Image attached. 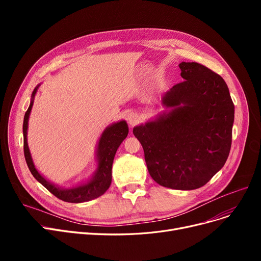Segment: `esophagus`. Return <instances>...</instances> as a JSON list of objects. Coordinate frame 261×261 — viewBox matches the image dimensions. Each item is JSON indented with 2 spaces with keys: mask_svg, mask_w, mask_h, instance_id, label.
Here are the masks:
<instances>
[{
  "mask_svg": "<svg viewBox=\"0 0 261 261\" xmlns=\"http://www.w3.org/2000/svg\"><path fill=\"white\" fill-rule=\"evenodd\" d=\"M140 120H141V116H140V114H138V113L131 112V113H129V114L127 115V121H128V123H129L130 126L136 125V123H138Z\"/></svg>",
  "mask_w": 261,
  "mask_h": 261,
  "instance_id": "esophagus-1",
  "label": "esophagus"
}]
</instances>
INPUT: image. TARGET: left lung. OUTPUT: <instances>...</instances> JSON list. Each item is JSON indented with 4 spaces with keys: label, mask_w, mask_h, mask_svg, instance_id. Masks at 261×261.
I'll use <instances>...</instances> for the list:
<instances>
[{
    "label": "left lung",
    "mask_w": 261,
    "mask_h": 261,
    "mask_svg": "<svg viewBox=\"0 0 261 261\" xmlns=\"http://www.w3.org/2000/svg\"><path fill=\"white\" fill-rule=\"evenodd\" d=\"M183 82L162 96L166 108L133 128L148 171L160 185L202 187L228 158L235 107L223 78L197 62H181Z\"/></svg>",
    "instance_id": "8db88e82"
}]
</instances>
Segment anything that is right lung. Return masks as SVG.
Returning a JSON list of instances; mask_svg holds the SVG:
<instances>
[{
	"instance_id": "obj_1",
	"label": "right lung",
	"mask_w": 261,
	"mask_h": 261,
	"mask_svg": "<svg viewBox=\"0 0 261 261\" xmlns=\"http://www.w3.org/2000/svg\"><path fill=\"white\" fill-rule=\"evenodd\" d=\"M40 85H38L33 94L31 105L27 109L24 115L23 121V136H24V155L32 174L35 179L42 184L48 191L58 199L70 202V203H81L91 201L93 199L102 196L108 188L111 185L112 181V164L117 151L118 147L122 143V141L127 138L129 128L126 120H120L112 123L107 127L101 133L100 139L98 141L97 150H96V161H97V169L93 173L92 177L85 183H81L74 187L63 188L58 185L47 181L45 177L41 174L37 168L35 167L34 161L32 159V154L27 144V129H29V119L30 114L33 108L35 95L39 89Z\"/></svg>"
}]
</instances>
